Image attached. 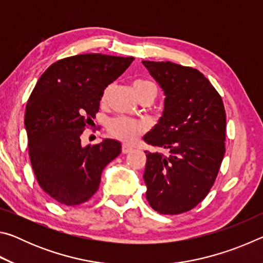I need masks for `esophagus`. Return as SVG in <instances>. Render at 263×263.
Here are the masks:
<instances>
[{
  "label": "esophagus",
  "instance_id": "34e87169",
  "mask_svg": "<svg viewBox=\"0 0 263 263\" xmlns=\"http://www.w3.org/2000/svg\"><path fill=\"white\" fill-rule=\"evenodd\" d=\"M132 149H133V148L131 147V146H128V145H126V144H124V145L122 146V152H123L124 154H126V153H130Z\"/></svg>",
  "mask_w": 263,
  "mask_h": 263
}]
</instances>
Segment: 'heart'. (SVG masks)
<instances>
[{
    "mask_svg": "<svg viewBox=\"0 0 263 263\" xmlns=\"http://www.w3.org/2000/svg\"><path fill=\"white\" fill-rule=\"evenodd\" d=\"M133 89H135L138 97L142 96L148 91H157V86L153 82L147 80H137L133 82ZM110 88H106L102 94V102H104L108 97ZM108 131L111 137L121 140L126 144H131L135 141L141 133H144L147 128V124L141 121H136L127 117H116L110 119L108 122Z\"/></svg>",
    "mask_w": 263,
    "mask_h": 263,
    "instance_id": "1",
    "label": "heart"
}]
</instances>
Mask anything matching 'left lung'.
<instances>
[{
    "mask_svg": "<svg viewBox=\"0 0 263 263\" xmlns=\"http://www.w3.org/2000/svg\"><path fill=\"white\" fill-rule=\"evenodd\" d=\"M142 64L166 96L162 117L144 137L167 152H145L146 198L161 215H180L201 203L215 183L225 154V108L199 70L171 61Z\"/></svg>",
    "mask_w": 263,
    "mask_h": 263,
    "instance_id": "8db88e82",
    "label": "left lung"
}]
</instances>
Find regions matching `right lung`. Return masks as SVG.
Returning <instances> with one entry per match:
<instances>
[{"label": "right lung", "mask_w": 263, "mask_h": 263, "mask_svg": "<svg viewBox=\"0 0 263 263\" xmlns=\"http://www.w3.org/2000/svg\"><path fill=\"white\" fill-rule=\"evenodd\" d=\"M133 60L101 53L65 58L43 73L31 92L24 118L31 166L42 189L60 204L89 201L104 167L121 154L117 140L83 147L80 137L99 112L104 89Z\"/></svg>", "instance_id": "obj_1"}]
</instances>
